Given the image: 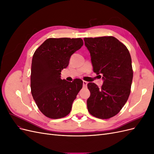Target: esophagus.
I'll use <instances>...</instances> for the list:
<instances>
[{"instance_id": "34e87169", "label": "esophagus", "mask_w": 154, "mask_h": 154, "mask_svg": "<svg viewBox=\"0 0 154 154\" xmlns=\"http://www.w3.org/2000/svg\"><path fill=\"white\" fill-rule=\"evenodd\" d=\"M87 85V82L86 81H83V86L84 87H86Z\"/></svg>"}]
</instances>
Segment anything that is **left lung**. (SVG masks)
Returning <instances> with one entry per match:
<instances>
[{
  "instance_id": "left-lung-1",
  "label": "left lung",
  "mask_w": 154,
  "mask_h": 154,
  "mask_svg": "<svg viewBox=\"0 0 154 154\" xmlns=\"http://www.w3.org/2000/svg\"><path fill=\"white\" fill-rule=\"evenodd\" d=\"M83 40L91 54L93 71L101 74L104 80L101 88L94 83L87 84L91 92L88 111L96 118L109 119L119 112L129 97L133 79L131 57L127 48L114 36Z\"/></svg>"
}]
</instances>
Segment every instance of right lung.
<instances>
[{
	"mask_svg": "<svg viewBox=\"0 0 154 154\" xmlns=\"http://www.w3.org/2000/svg\"><path fill=\"white\" fill-rule=\"evenodd\" d=\"M83 45L82 38H50L34 53L31 71V92L38 108L46 117L59 119L67 116L83 87L81 79L69 82L61 79L71 55Z\"/></svg>",
	"mask_w": 154,
	"mask_h": 154,
	"instance_id": "add662e5",
	"label": "right lung"
}]
</instances>
